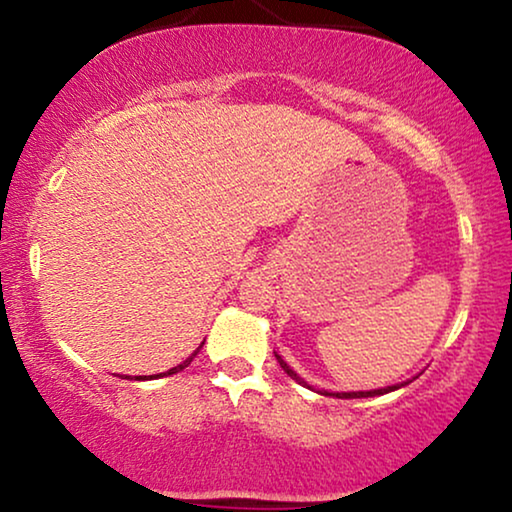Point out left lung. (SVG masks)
I'll return each mask as SVG.
<instances>
[{"mask_svg": "<svg viewBox=\"0 0 512 512\" xmlns=\"http://www.w3.org/2000/svg\"><path fill=\"white\" fill-rule=\"evenodd\" d=\"M275 356H277L279 366H282V370L291 377V380H296L298 384H303V387H307V389H314V387H310V384L303 380V377L296 373V370L289 366V363L282 359V356H279L277 352H275ZM412 380H417V375L412 377ZM412 380H405L401 384H391V387H384V389H368V391H326V389H314V391H317V394H321V396H333V398H373V396H382V394H389V391L401 389V387H405V384H410Z\"/></svg>", "mask_w": 512, "mask_h": 512, "instance_id": "1", "label": "left lung"}]
</instances>
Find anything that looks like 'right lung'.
<instances>
[{"mask_svg": "<svg viewBox=\"0 0 512 512\" xmlns=\"http://www.w3.org/2000/svg\"><path fill=\"white\" fill-rule=\"evenodd\" d=\"M202 345H205V342H202ZM202 345H200V347H202ZM200 347H198V349H195V352H193L191 356H188V359H186V361H181V363H179V366H174V368H170V370H165V373H158V375H137V377H135V380H158V377H167V375L181 373V370H184V368H188V363H191V361L195 359V356H198V352H200ZM118 377H121V380H132V375H118Z\"/></svg>", "mask_w": 512, "mask_h": 512, "instance_id": "1", "label": "right lung"}]
</instances>
